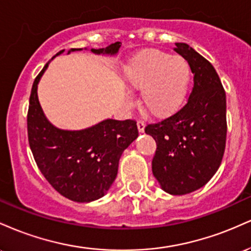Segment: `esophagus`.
I'll return each instance as SVG.
<instances>
[{"label": "esophagus", "mask_w": 251, "mask_h": 251, "mask_svg": "<svg viewBox=\"0 0 251 251\" xmlns=\"http://www.w3.org/2000/svg\"><path fill=\"white\" fill-rule=\"evenodd\" d=\"M137 127H138V131H139L140 133H143V132L145 131V124H144V122H138Z\"/></svg>", "instance_id": "34e87169"}]
</instances>
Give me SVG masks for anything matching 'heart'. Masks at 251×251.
<instances>
[{"label":"heart","instance_id":"obj_1","mask_svg":"<svg viewBox=\"0 0 251 251\" xmlns=\"http://www.w3.org/2000/svg\"><path fill=\"white\" fill-rule=\"evenodd\" d=\"M123 77L128 88L140 91L143 107L151 116L168 118L177 113L185 102L192 70L184 56L148 50L126 62Z\"/></svg>","mask_w":251,"mask_h":251}]
</instances>
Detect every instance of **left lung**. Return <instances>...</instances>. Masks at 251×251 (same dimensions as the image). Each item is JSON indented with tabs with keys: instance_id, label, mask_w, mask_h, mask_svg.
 Instances as JSON below:
<instances>
[{
	"instance_id": "1",
	"label": "left lung",
	"mask_w": 251,
	"mask_h": 251,
	"mask_svg": "<svg viewBox=\"0 0 251 251\" xmlns=\"http://www.w3.org/2000/svg\"><path fill=\"white\" fill-rule=\"evenodd\" d=\"M175 50L188 60L194 87L188 103L168 119L145 127L157 150L152 172L170 195L201 189L220 168L226 139V92L214 66L188 43Z\"/></svg>"
}]
</instances>
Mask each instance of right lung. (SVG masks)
<instances>
[{
  "mask_svg": "<svg viewBox=\"0 0 251 251\" xmlns=\"http://www.w3.org/2000/svg\"><path fill=\"white\" fill-rule=\"evenodd\" d=\"M120 47L122 42H116L106 48L89 50L96 55L114 56ZM80 50L82 48H72L67 54ZM50 62L31 87L27 118L30 150L40 171L59 194L79 203L97 201L107 194L116 180L123 152L138 137L137 123L105 119L82 129L54 126L46 117L37 97V86Z\"/></svg>",
  "mask_w": 251,
  "mask_h": 251,
  "instance_id": "1",
  "label": "right lung"
}]
</instances>
